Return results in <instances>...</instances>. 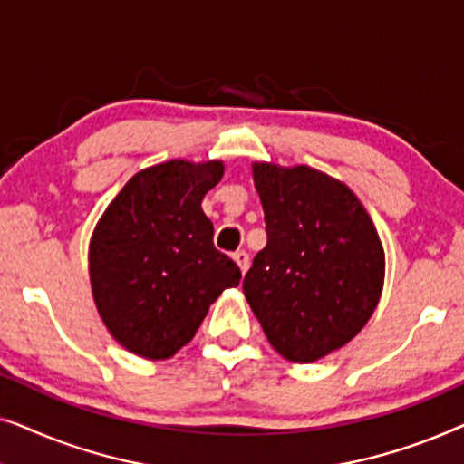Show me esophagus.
I'll return each mask as SVG.
<instances>
[{
  "label": "esophagus",
  "instance_id": "34e87169",
  "mask_svg": "<svg viewBox=\"0 0 464 464\" xmlns=\"http://www.w3.org/2000/svg\"><path fill=\"white\" fill-rule=\"evenodd\" d=\"M232 257H234V262L238 264L240 272H243V275H245V272L249 270V253H246V251H237Z\"/></svg>",
  "mask_w": 464,
  "mask_h": 464
}]
</instances>
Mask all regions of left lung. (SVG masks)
<instances>
[{"label":"left lung","instance_id":"left-lung-1","mask_svg":"<svg viewBox=\"0 0 464 464\" xmlns=\"http://www.w3.org/2000/svg\"><path fill=\"white\" fill-rule=\"evenodd\" d=\"M268 243L243 291L278 354L313 363L357 335L378 306L384 249L357 196L310 167L253 164Z\"/></svg>","mask_w":464,"mask_h":464}]
</instances>
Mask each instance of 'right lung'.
<instances>
[{
    "label": "right lung",
    "instance_id": "right-lung-1",
    "mask_svg": "<svg viewBox=\"0 0 464 464\" xmlns=\"http://www.w3.org/2000/svg\"><path fill=\"white\" fill-rule=\"evenodd\" d=\"M224 162L169 160L130 177L91 238L92 297L126 351L169 359L198 332L208 306L240 283V268L215 249L200 202Z\"/></svg>",
    "mask_w": 464,
    "mask_h": 464
}]
</instances>
